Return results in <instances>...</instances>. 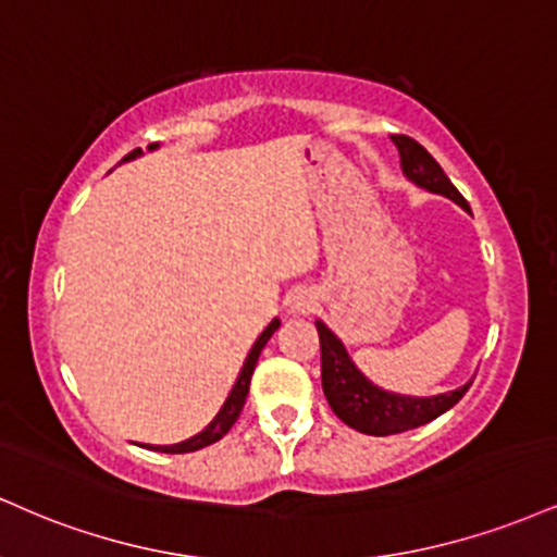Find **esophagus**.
I'll return each mask as SVG.
<instances>
[{
	"instance_id": "obj_1",
	"label": "esophagus",
	"mask_w": 557,
	"mask_h": 557,
	"mask_svg": "<svg viewBox=\"0 0 557 557\" xmlns=\"http://www.w3.org/2000/svg\"><path fill=\"white\" fill-rule=\"evenodd\" d=\"M313 306H317V296H313L308 287H296V290L287 296V313H293V317H304V313L311 311Z\"/></svg>"
}]
</instances>
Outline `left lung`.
Here are the masks:
<instances>
[{"mask_svg": "<svg viewBox=\"0 0 557 557\" xmlns=\"http://www.w3.org/2000/svg\"><path fill=\"white\" fill-rule=\"evenodd\" d=\"M392 143L397 145L401 173H405L407 181H412L414 186L431 194H441V197L457 202L461 210L470 212V205L465 202L457 186L448 181L444 169L435 163V158L423 145L405 137V134H394ZM317 332L321 343V386H324V397L345 425L366 435H392L431 423L438 414L451 410L465 397L467 388L472 386L470 379L465 386L454 388V392L433 394V397H410V394L388 392V388L373 384L355 366L343 339L321 319H317Z\"/></svg>", "mask_w": 557, "mask_h": 557, "instance_id": "1", "label": "left lung"}]
</instances>
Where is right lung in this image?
Wrapping results in <instances>:
<instances>
[{
  "mask_svg": "<svg viewBox=\"0 0 557 557\" xmlns=\"http://www.w3.org/2000/svg\"><path fill=\"white\" fill-rule=\"evenodd\" d=\"M158 147H160L158 143H152V145H147V150L152 152V150H158ZM139 156H143V150H132L129 156H124L122 163H129V160H137ZM277 326H280V319H272L270 324L264 326V332L259 334L257 343L251 345L249 355H246L244 366H240V371H238L236 384H233L231 392H227V397H225V401H223V407H220L218 414H214V418L210 420V423H207V425L202 428V431H199L197 435H191V438L178 441V444H169V446L139 444V446L150 448V451H163V454H189V451H199V448L210 446V444H214V441L223 438V435L233 428V423H236V420H238L240 410H244V401H246V394H249L251 373H253V368H257L259 352L264 350L267 339L272 337V334H274V330H277Z\"/></svg>",
  "mask_w": 557,
  "mask_h": 557,
  "instance_id": "right-lung-1",
  "label": "right lung"
}]
</instances>
